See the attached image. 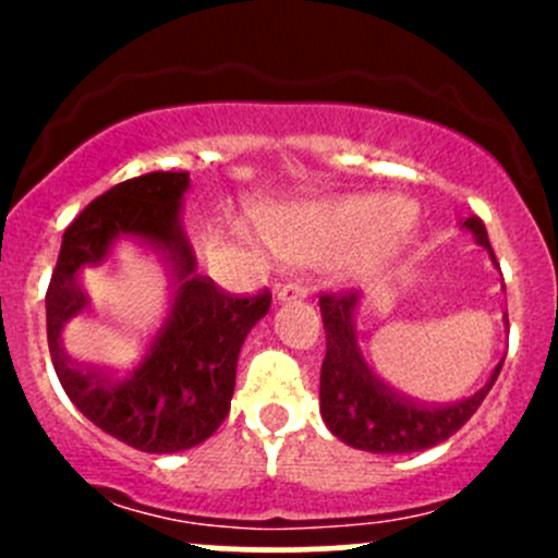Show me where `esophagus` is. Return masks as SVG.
<instances>
[{
	"label": "esophagus",
	"mask_w": 558,
	"mask_h": 558,
	"mask_svg": "<svg viewBox=\"0 0 558 558\" xmlns=\"http://www.w3.org/2000/svg\"><path fill=\"white\" fill-rule=\"evenodd\" d=\"M307 294H311V286H307L305 280L294 278V280H289V283H286L283 289L278 291V300H280V302H289V300H305Z\"/></svg>",
	"instance_id": "obj_1"
}]
</instances>
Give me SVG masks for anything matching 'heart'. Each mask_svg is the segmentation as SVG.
<instances>
[{"label":"heart","mask_w":558,"mask_h":558,"mask_svg":"<svg viewBox=\"0 0 558 558\" xmlns=\"http://www.w3.org/2000/svg\"><path fill=\"white\" fill-rule=\"evenodd\" d=\"M404 213L393 199H356L326 210L318 221V243L348 247L362 243L359 262L364 267L380 264L404 234Z\"/></svg>","instance_id":"b5f03b06"}]
</instances>
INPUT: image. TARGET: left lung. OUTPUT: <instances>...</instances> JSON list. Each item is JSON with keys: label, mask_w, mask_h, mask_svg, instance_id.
<instances>
[{"label": "left lung", "mask_w": 558, "mask_h": 558, "mask_svg": "<svg viewBox=\"0 0 558 558\" xmlns=\"http://www.w3.org/2000/svg\"><path fill=\"white\" fill-rule=\"evenodd\" d=\"M486 251H492L486 227L477 216L464 223ZM356 291L320 296V318L326 329V356L320 364V415L335 437L369 453H415L440 446L472 418L486 393L492 391L502 364L486 386L472 397L451 404H424L393 391L364 362L353 335Z\"/></svg>", "instance_id": "1"}]
</instances>
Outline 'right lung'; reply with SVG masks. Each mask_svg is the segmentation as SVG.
Segmentation results:
<instances>
[{
    "mask_svg": "<svg viewBox=\"0 0 558 558\" xmlns=\"http://www.w3.org/2000/svg\"><path fill=\"white\" fill-rule=\"evenodd\" d=\"M185 189L189 172H148L97 196L66 227L45 294L50 362L66 397L92 424L145 453L185 451L223 424L240 348L272 302L267 289L238 296L196 272L194 247L180 223ZM118 236L150 246L175 286L168 320L126 376L75 363L60 345L63 326L87 306L80 267L104 263Z\"/></svg>",
    "mask_w": 558,
    "mask_h": 558,
    "instance_id": "right-lung-1",
    "label": "right lung"
}]
</instances>
